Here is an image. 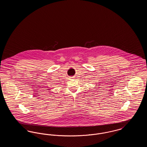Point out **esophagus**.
I'll list each match as a JSON object with an SVG mask.
<instances>
[{
    "instance_id": "1",
    "label": "esophagus",
    "mask_w": 147,
    "mask_h": 147,
    "mask_svg": "<svg viewBox=\"0 0 147 147\" xmlns=\"http://www.w3.org/2000/svg\"><path fill=\"white\" fill-rule=\"evenodd\" d=\"M70 78H73V77H70Z\"/></svg>"
}]
</instances>
